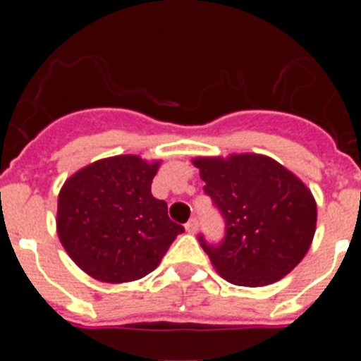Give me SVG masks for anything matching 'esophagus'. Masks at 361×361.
<instances>
[{"instance_id": "obj_1", "label": "esophagus", "mask_w": 361, "mask_h": 361, "mask_svg": "<svg viewBox=\"0 0 361 361\" xmlns=\"http://www.w3.org/2000/svg\"><path fill=\"white\" fill-rule=\"evenodd\" d=\"M184 228H186L188 233H197V229H199V220H197V219L188 220L186 226H184Z\"/></svg>"}]
</instances>
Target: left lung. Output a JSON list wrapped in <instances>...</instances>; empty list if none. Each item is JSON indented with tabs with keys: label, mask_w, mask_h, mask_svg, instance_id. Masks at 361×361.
<instances>
[{
	"label": "left lung",
	"mask_w": 361,
	"mask_h": 361,
	"mask_svg": "<svg viewBox=\"0 0 361 361\" xmlns=\"http://www.w3.org/2000/svg\"><path fill=\"white\" fill-rule=\"evenodd\" d=\"M204 193L224 219L216 244L202 250L228 282L247 288L283 279L307 253L317 228V202L298 177L264 155L195 159Z\"/></svg>",
	"instance_id": "1"
}]
</instances>
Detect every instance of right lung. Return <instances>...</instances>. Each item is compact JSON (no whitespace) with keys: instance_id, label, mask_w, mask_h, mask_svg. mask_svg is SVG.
I'll return each instance as SVG.
<instances>
[{"instance_id":"add662e5","label":"right lung","mask_w":361,"mask_h":361,"mask_svg":"<svg viewBox=\"0 0 361 361\" xmlns=\"http://www.w3.org/2000/svg\"><path fill=\"white\" fill-rule=\"evenodd\" d=\"M159 162L117 155L72 175L57 200V235L85 273L108 283L142 279L184 231L152 195Z\"/></svg>"}]
</instances>
